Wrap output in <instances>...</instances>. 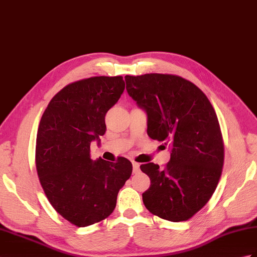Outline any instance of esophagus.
<instances>
[{"label":"esophagus","instance_id":"esophagus-1","mask_svg":"<svg viewBox=\"0 0 257 257\" xmlns=\"http://www.w3.org/2000/svg\"><path fill=\"white\" fill-rule=\"evenodd\" d=\"M133 168H134V173H138L140 171V165L137 162H133Z\"/></svg>","mask_w":257,"mask_h":257}]
</instances>
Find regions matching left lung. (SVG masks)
Listing matches in <instances>:
<instances>
[{"instance_id":"1","label":"left lung","mask_w":257,"mask_h":257,"mask_svg":"<svg viewBox=\"0 0 257 257\" xmlns=\"http://www.w3.org/2000/svg\"><path fill=\"white\" fill-rule=\"evenodd\" d=\"M124 81L147 111L148 136L171 150L164 169L140 165L151 181L143 204L154 216L186 221L209 201L222 173L224 146L216 111L205 93L182 76L148 73Z\"/></svg>"}]
</instances>
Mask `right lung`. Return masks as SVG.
I'll list each match as a JSON object with an SVG mask.
<instances>
[{"label":"right lung","instance_id":"obj_1","mask_svg":"<svg viewBox=\"0 0 257 257\" xmlns=\"http://www.w3.org/2000/svg\"><path fill=\"white\" fill-rule=\"evenodd\" d=\"M124 89L122 76H92L64 86L48 104L36 139V169L55 210L76 226L114 211L133 164L91 159V142L106 131L105 115Z\"/></svg>","mask_w":257,"mask_h":257}]
</instances>
